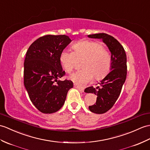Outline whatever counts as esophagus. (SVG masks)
Listing matches in <instances>:
<instances>
[{
    "instance_id": "esophagus-1",
    "label": "esophagus",
    "mask_w": 150,
    "mask_h": 150,
    "mask_svg": "<svg viewBox=\"0 0 150 150\" xmlns=\"http://www.w3.org/2000/svg\"><path fill=\"white\" fill-rule=\"evenodd\" d=\"M74 87L75 88H76V89H78L80 91H81V92H83V90H84V89H83L82 87H81V86H77V85H76V84H74Z\"/></svg>"
}]
</instances>
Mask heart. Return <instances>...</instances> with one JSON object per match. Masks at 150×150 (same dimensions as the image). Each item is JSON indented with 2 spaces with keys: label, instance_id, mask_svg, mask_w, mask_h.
I'll return each mask as SVG.
<instances>
[{
  "label": "heart",
  "instance_id": "1",
  "mask_svg": "<svg viewBox=\"0 0 150 150\" xmlns=\"http://www.w3.org/2000/svg\"><path fill=\"white\" fill-rule=\"evenodd\" d=\"M73 48L74 52L68 50L61 52L60 61L64 71L70 74L76 67L77 59H84L82 64L83 69L69 76L76 84L84 86L92 81L94 76L96 79H101L109 72L111 56L102 43L93 41H82L74 44Z\"/></svg>",
  "mask_w": 150,
  "mask_h": 150
}]
</instances>
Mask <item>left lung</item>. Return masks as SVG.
<instances>
[{
	"mask_svg": "<svg viewBox=\"0 0 150 150\" xmlns=\"http://www.w3.org/2000/svg\"><path fill=\"white\" fill-rule=\"evenodd\" d=\"M89 38L102 39L111 53L110 71L96 88H87L84 92L95 94L96 103L89 109L96 114H103L110 109L119 97L127 77V55L122 45L116 39L105 33L91 34Z\"/></svg>",
	"mask_w": 150,
	"mask_h": 150,
	"instance_id": "obj_1",
	"label": "left lung"
}]
</instances>
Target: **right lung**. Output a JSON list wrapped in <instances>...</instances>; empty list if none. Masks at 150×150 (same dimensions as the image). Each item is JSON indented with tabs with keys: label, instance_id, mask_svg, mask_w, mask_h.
<instances>
[{
	"label": "right lung",
	"instance_id": "add662e5",
	"mask_svg": "<svg viewBox=\"0 0 150 150\" xmlns=\"http://www.w3.org/2000/svg\"><path fill=\"white\" fill-rule=\"evenodd\" d=\"M72 40L66 35H46L30 45L24 61V86L30 100L40 112L52 114L63 106L71 81L58 80L65 75L61 52Z\"/></svg>",
	"mask_w": 150,
	"mask_h": 150
}]
</instances>
